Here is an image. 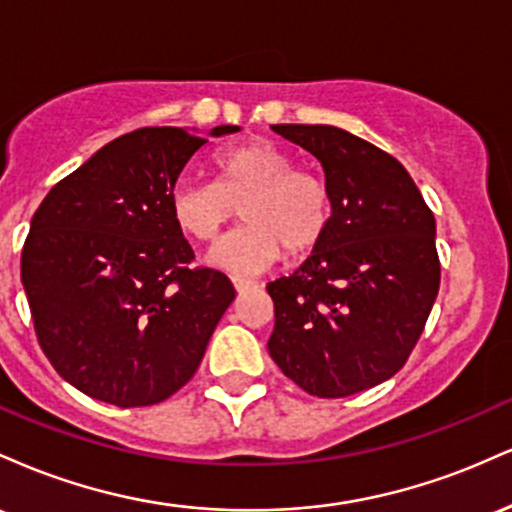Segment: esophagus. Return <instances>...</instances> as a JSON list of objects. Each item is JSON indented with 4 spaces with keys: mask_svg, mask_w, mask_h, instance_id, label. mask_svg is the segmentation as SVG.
Listing matches in <instances>:
<instances>
[{
    "mask_svg": "<svg viewBox=\"0 0 512 512\" xmlns=\"http://www.w3.org/2000/svg\"><path fill=\"white\" fill-rule=\"evenodd\" d=\"M233 289L238 293H248V291H255L257 284H252V281H245V279H233Z\"/></svg>",
    "mask_w": 512,
    "mask_h": 512,
    "instance_id": "1",
    "label": "esophagus"
}]
</instances>
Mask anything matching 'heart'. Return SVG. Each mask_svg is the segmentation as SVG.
I'll use <instances>...</instances> for the list:
<instances>
[{
    "mask_svg": "<svg viewBox=\"0 0 512 512\" xmlns=\"http://www.w3.org/2000/svg\"><path fill=\"white\" fill-rule=\"evenodd\" d=\"M214 182H182L170 197L175 226L197 243H214L243 204L248 223L207 255L211 267L260 274L284 255L303 257L325 238L330 199L315 175L293 168L284 149L264 139L214 156Z\"/></svg>",
    "mask_w": 512,
    "mask_h": 512,
    "instance_id": "heart-1",
    "label": "heart"
}]
</instances>
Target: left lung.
I'll list each match as a JSON object with an SVG mask.
<instances>
[{"label":"left lung","instance_id":"8db88e82","mask_svg":"<svg viewBox=\"0 0 512 512\" xmlns=\"http://www.w3.org/2000/svg\"><path fill=\"white\" fill-rule=\"evenodd\" d=\"M320 161L330 199L325 238L267 286V349L315 397H349L407 363L436 303V219L407 168L332 125H274Z\"/></svg>","mask_w":512,"mask_h":512}]
</instances>
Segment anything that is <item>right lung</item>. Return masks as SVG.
<instances>
[{"mask_svg": "<svg viewBox=\"0 0 512 512\" xmlns=\"http://www.w3.org/2000/svg\"><path fill=\"white\" fill-rule=\"evenodd\" d=\"M221 125L209 137L236 134ZM207 139L142 127L98 149L33 214L21 281L57 373L115 407H149L195 375L236 298L175 226L170 197Z\"/></svg>", "mask_w": 512, "mask_h": 512, "instance_id": "right-lung-1", "label": "right lung"}]
</instances>
